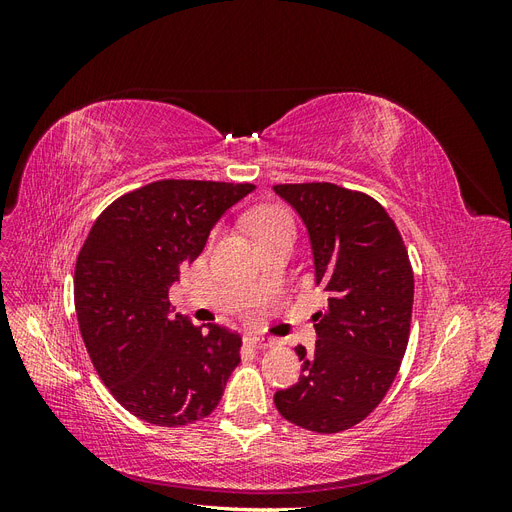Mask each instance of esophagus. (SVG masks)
Segmentation results:
<instances>
[{
    "instance_id": "esophagus-1",
    "label": "esophagus",
    "mask_w": 512,
    "mask_h": 512,
    "mask_svg": "<svg viewBox=\"0 0 512 512\" xmlns=\"http://www.w3.org/2000/svg\"><path fill=\"white\" fill-rule=\"evenodd\" d=\"M245 342L254 348H271L275 344V339L269 335H247Z\"/></svg>"
}]
</instances>
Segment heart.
Returning a JSON list of instances; mask_svg holds the SVG:
<instances>
[{
	"instance_id": "1",
	"label": "heart",
	"mask_w": 512,
	"mask_h": 512,
	"mask_svg": "<svg viewBox=\"0 0 512 512\" xmlns=\"http://www.w3.org/2000/svg\"><path fill=\"white\" fill-rule=\"evenodd\" d=\"M247 226H250L260 245L280 235H294V222L290 213L282 207H260L252 211L247 215Z\"/></svg>"
}]
</instances>
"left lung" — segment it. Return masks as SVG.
<instances>
[{
  "instance_id": "left-lung-1",
  "label": "left lung",
  "mask_w": 512,
  "mask_h": 512,
  "mask_svg": "<svg viewBox=\"0 0 512 512\" xmlns=\"http://www.w3.org/2000/svg\"><path fill=\"white\" fill-rule=\"evenodd\" d=\"M299 213L314 256L316 286L329 303L316 312V348H294L299 382L277 391L286 421L316 433L361 423L384 399L406 354L414 301L408 250L380 203L335 183L273 185Z\"/></svg>"
}]
</instances>
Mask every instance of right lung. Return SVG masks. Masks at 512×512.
Masks as SVG:
<instances>
[{
  "label": "right lung",
  "instance_id": "obj_1",
  "mask_svg": "<svg viewBox=\"0 0 512 512\" xmlns=\"http://www.w3.org/2000/svg\"><path fill=\"white\" fill-rule=\"evenodd\" d=\"M252 183L164 179L108 205L76 258L74 307L89 359L119 404L145 423L209 416L241 361V337L194 327L168 290L211 228ZM205 326V324H203Z\"/></svg>",
  "mask_w": 512,
  "mask_h": 512
}]
</instances>
